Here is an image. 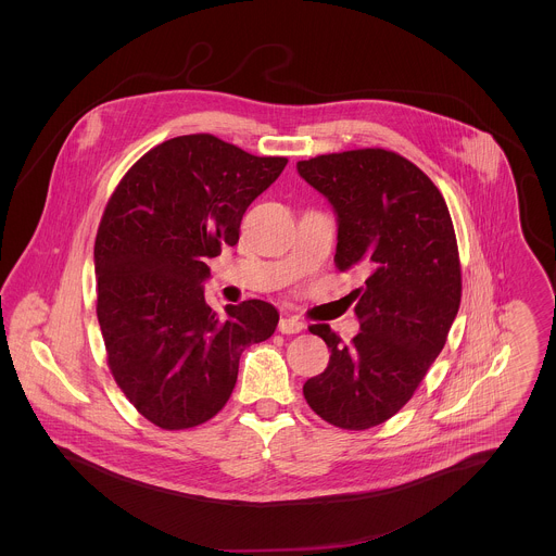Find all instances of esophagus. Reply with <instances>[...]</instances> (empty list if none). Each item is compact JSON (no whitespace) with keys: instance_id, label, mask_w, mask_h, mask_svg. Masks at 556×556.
<instances>
[{"instance_id":"1","label":"esophagus","mask_w":556,"mask_h":556,"mask_svg":"<svg viewBox=\"0 0 556 556\" xmlns=\"http://www.w3.org/2000/svg\"><path fill=\"white\" fill-rule=\"evenodd\" d=\"M304 329V323L300 320L298 317H282L280 318V323H278V331H282V333H300Z\"/></svg>"}]
</instances>
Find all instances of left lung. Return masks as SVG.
<instances>
[{
	"instance_id": "8db88e82",
	"label": "left lung",
	"mask_w": 556,
	"mask_h": 556,
	"mask_svg": "<svg viewBox=\"0 0 556 556\" xmlns=\"http://www.w3.org/2000/svg\"><path fill=\"white\" fill-rule=\"evenodd\" d=\"M298 170L338 216L336 267L366 278L351 293L362 329L351 344L329 325H311L331 355L304 396L331 426L366 430L410 400L458 315L452 216L430 177L396 152L325 154L298 162Z\"/></svg>"
}]
</instances>
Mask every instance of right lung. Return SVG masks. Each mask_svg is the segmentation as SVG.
<instances>
[{"mask_svg":"<svg viewBox=\"0 0 556 556\" xmlns=\"http://www.w3.org/2000/svg\"><path fill=\"white\" fill-rule=\"evenodd\" d=\"M287 159L252 156L214 135L175 137L137 160L111 194L93 245L106 362L132 406L162 430L212 419L233 394L245 346L278 311L205 302L207 258L236 245L248 205Z\"/></svg>","mask_w":556,"mask_h":556,"instance_id":"right-lung-1","label":"right lung"}]
</instances>
